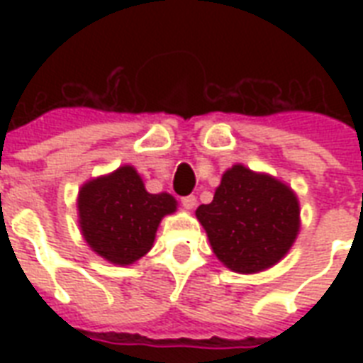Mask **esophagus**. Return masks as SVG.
Returning a JSON list of instances; mask_svg holds the SVG:
<instances>
[{
    "mask_svg": "<svg viewBox=\"0 0 363 363\" xmlns=\"http://www.w3.org/2000/svg\"><path fill=\"white\" fill-rule=\"evenodd\" d=\"M181 203L182 207H186V209H194L196 203H198V199H196V196H184V198H181Z\"/></svg>",
    "mask_w": 363,
    "mask_h": 363,
    "instance_id": "34e87169",
    "label": "esophagus"
}]
</instances>
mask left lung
<instances>
[{"label":"left lung","instance_id":"1","mask_svg":"<svg viewBox=\"0 0 363 363\" xmlns=\"http://www.w3.org/2000/svg\"><path fill=\"white\" fill-rule=\"evenodd\" d=\"M198 220L216 258L238 273H258L290 250L299 232L296 194L269 175L233 165L222 177L209 205H199Z\"/></svg>","mask_w":363,"mask_h":363}]
</instances>
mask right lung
I'll return each mask as SVG.
<instances>
[{
    "label": "right lung",
    "mask_w": 363,
    "mask_h": 363,
    "mask_svg": "<svg viewBox=\"0 0 363 363\" xmlns=\"http://www.w3.org/2000/svg\"><path fill=\"white\" fill-rule=\"evenodd\" d=\"M177 209L169 194H148L131 165L86 182L79 192V224L94 252L116 265L150 250L160 220Z\"/></svg>",
    "instance_id": "obj_1"
}]
</instances>
